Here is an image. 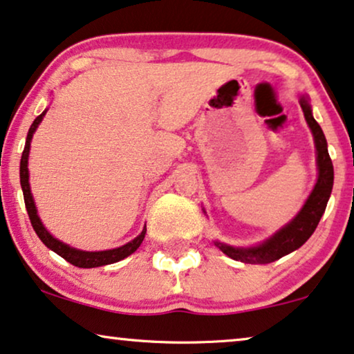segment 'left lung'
<instances>
[{"mask_svg":"<svg viewBox=\"0 0 354 354\" xmlns=\"http://www.w3.org/2000/svg\"><path fill=\"white\" fill-rule=\"evenodd\" d=\"M299 103L301 108H303L306 121H308L310 128V133L314 136L315 150H317L315 152L317 153L319 169L317 183H315L313 192H310L303 209L299 210V214L288 225H285L272 238H268L267 241L259 244V246L233 248L228 246V244L215 241V246L228 257L234 259V261L244 263H270L273 261H279L280 257L286 256V254L296 251L315 232L320 216L324 215L327 202L330 199L333 187V165L327 150V140H325V136L322 129H320L319 122L314 120L308 97H301Z\"/></svg>","mask_w":354,"mask_h":354,"instance_id":"8db88e82","label":"left lung"}]
</instances>
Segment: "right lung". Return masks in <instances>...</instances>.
I'll return each instance as SVG.
<instances>
[{
    "label": "right lung",
    "instance_id": "right-lung-1",
    "mask_svg": "<svg viewBox=\"0 0 354 354\" xmlns=\"http://www.w3.org/2000/svg\"><path fill=\"white\" fill-rule=\"evenodd\" d=\"M46 110L35 118V121L32 122L29 133H27V139H26V147H24L22 157H21V187L24 192V202H26V209L27 214H29L30 223L34 226L37 236L41 239V243L45 244L46 248L51 249V251L58 254L63 259H66L69 263H73L75 267L81 268H92V267H102V266H108V263H115L118 261H122L124 257H128L133 254L134 251H138V248L140 246V243L144 241L145 238V232L147 230H142V233L139 234L138 238H134L133 241L124 244V246L116 248V249H108V251H97V252H88V251H81V249L71 248L68 244L61 243L59 239H56L51 236V234L46 232V228L41 223V220L39 218V214H37V207L34 202V197H32L30 192V185H29V168H27V163H29V150H30V140L32 136H34L35 129L39 128V124L44 120Z\"/></svg>",
    "mask_w": 354,
    "mask_h": 354
}]
</instances>
